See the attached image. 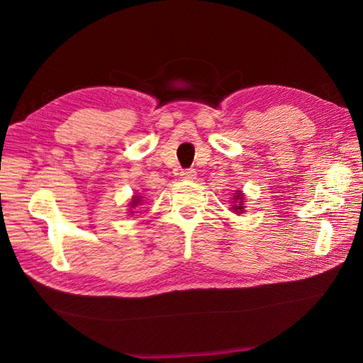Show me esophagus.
<instances>
[{
    "instance_id": "obj_1",
    "label": "esophagus",
    "mask_w": 363,
    "mask_h": 363,
    "mask_svg": "<svg viewBox=\"0 0 363 363\" xmlns=\"http://www.w3.org/2000/svg\"><path fill=\"white\" fill-rule=\"evenodd\" d=\"M181 177L184 181H194V179H196V172L194 168L184 169V172H181Z\"/></svg>"
}]
</instances>
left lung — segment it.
I'll return each instance as SVG.
<instances>
[{
  "label": "left lung",
  "instance_id": "8db88e82",
  "mask_svg": "<svg viewBox=\"0 0 363 363\" xmlns=\"http://www.w3.org/2000/svg\"><path fill=\"white\" fill-rule=\"evenodd\" d=\"M230 203H233L230 211H233L234 213H237V215L245 213V194L240 189L235 190L234 194L230 195Z\"/></svg>",
  "mask_w": 363,
  "mask_h": 363
}]
</instances>
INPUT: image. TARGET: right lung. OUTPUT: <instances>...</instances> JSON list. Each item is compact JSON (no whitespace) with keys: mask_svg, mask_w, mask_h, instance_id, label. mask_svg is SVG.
I'll use <instances>...</instances> for the list:
<instances>
[{"mask_svg":"<svg viewBox=\"0 0 363 363\" xmlns=\"http://www.w3.org/2000/svg\"><path fill=\"white\" fill-rule=\"evenodd\" d=\"M142 203H143V196L142 195H133V198L129 199V204H128L129 215H134L138 207L142 206Z\"/></svg>","mask_w":363,"mask_h":363,"instance_id":"1","label":"right lung"}]
</instances>
